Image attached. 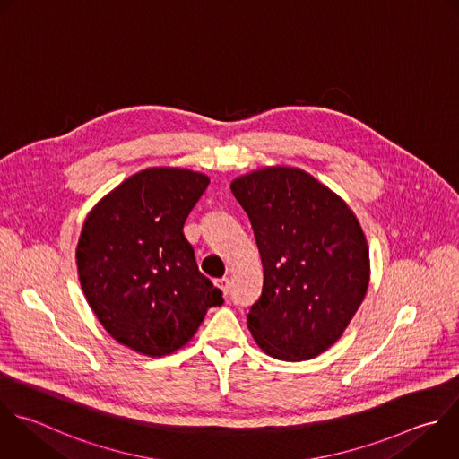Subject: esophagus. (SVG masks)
I'll return each mask as SVG.
<instances>
[{
	"mask_svg": "<svg viewBox=\"0 0 459 459\" xmlns=\"http://www.w3.org/2000/svg\"><path fill=\"white\" fill-rule=\"evenodd\" d=\"M215 285L222 290V294H224V296H228V292H230V280H228V278L215 280Z\"/></svg>",
	"mask_w": 459,
	"mask_h": 459,
	"instance_id": "1",
	"label": "esophagus"
}]
</instances>
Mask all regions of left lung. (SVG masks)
<instances>
[{"instance_id": "8db88e82", "label": "left lung", "mask_w": 459, "mask_h": 459, "mask_svg": "<svg viewBox=\"0 0 459 459\" xmlns=\"http://www.w3.org/2000/svg\"><path fill=\"white\" fill-rule=\"evenodd\" d=\"M251 221L264 285L247 314L256 344L280 360L328 350L360 307L369 253L353 212L310 174L267 167L231 183Z\"/></svg>"}]
</instances>
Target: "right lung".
Instances as JSON below:
<instances>
[{
    "label": "right lung",
    "instance_id": "add662e5",
    "mask_svg": "<svg viewBox=\"0 0 459 459\" xmlns=\"http://www.w3.org/2000/svg\"><path fill=\"white\" fill-rule=\"evenodd\" d=\"M186 169L142 170L88 215L77 246L86 299L120 344L151 357L185 346L221 289L199 271L185 221L208 188Z\"/></svg>",
    "mask_w": 459,
    "mask_h": 459
}]
</instances>
